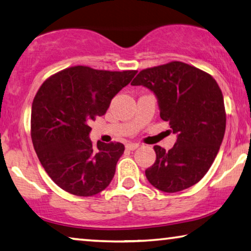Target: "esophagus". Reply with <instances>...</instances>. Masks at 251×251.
Here are the masks:
<instances>
[{"mask_svg": "<svg viewBox=\"0 0 251 251\" xmlns=\"http://www.w3.org/2000/svg\"><path fill=\"white\" fill-rule=\"evenodd\" d=\"M138 146H140V144H137V143H128V144H126V149L129 151H134L136 150Z\"/></svg>", "mask_w": 251, "mask_h": 251, "instance_id": "34e87169", "label": "esophagus"}]
</instances>
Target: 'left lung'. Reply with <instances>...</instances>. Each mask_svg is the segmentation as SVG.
Masks as SVG:
<instances>
[{
	"label": "left lung",
	"instance_id": "left-lung-1",
	"mask_svg": "<svg viewBox=\"0 0 251 251\" xmlns=\"http://www.w3.org/2000/svg\"><path fill=\"white\" fill-rule=\"evenodd\" d=\"M130 85L152 91L161 118L176 134L171 150L154 146L156 160L145 171L147 180L168 193L194 185L212 165L225 136V102L217 81L196 67L172 61L142 70Z\"/></svg>",
	"mask_w": 251,
	"mask_h": 251
}]
</instances>
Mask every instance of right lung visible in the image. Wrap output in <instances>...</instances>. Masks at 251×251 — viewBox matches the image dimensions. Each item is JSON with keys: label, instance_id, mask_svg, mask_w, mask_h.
<instances>
[{"label": "right lung", "instance_id": "right-lung-1", "mask_svg": "<svg viewBox=\"0 0 251 251\" xmlns=\"http://www.w3.org/2000/svg\"><path fill=\"white\" fill-rule=\"evenodd\" d=\"M136 74L75 66L40 87L31 110V137L43 169L62 190L91 197L109 185L125 146L100 141L94 145L89 124Z\"/></svg>", "mask_w": 251, "mask_h": 251}]
</instances>
